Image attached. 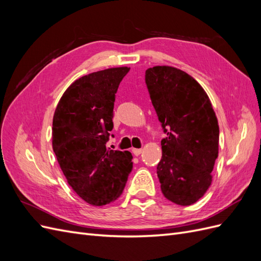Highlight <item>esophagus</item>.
Listing matches in <instances>:
<instances>
[{
  "label": "esophagus",
  "instance_id": "1",
  "mask_svg": "<svg viewBox=\"0 0 261 261\" xmlns=\"http://www.w3.org/2000/svg\"><path fill=\"white\" fill-rule=\"evenodd\" d=\"M133 153L135 155H139L141 152H143V149H137V148H133Z\"/></svg>",
  "mask_w": 261,
  "mask_h": 261
}]
</instances>
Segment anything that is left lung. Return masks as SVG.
<instances>
[{"mask_svg": "<svg viewBox=\"0 0 261 261\" xmlns=\"http://www.w3.org/2000/svg\"><path fill=\"white\" fill-rule=\"evenodd\" d=\"M150 99L167 137L156 174L162 194L189 206L211 185L219 150V125L202 87L183 70L154 66L146 70Z\"/></svg>", "mask_w": 261, "mask_h": 261, "instance_id": "1", "label": "left lung"}]
</instances>
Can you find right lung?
Masks as SVG:
<instances>
[{"instance_id":"obj_1","label":"right lung","mask_w":261,"mask_h":261,"mask_svg":"<svg viewBox=\"0 0 261 261\" xmlns=\"http://www.w3.org/2000/svg\"><path fill=\"white\" fill-rule=\"evenodd\" d=\"M129 69L115 67L83 76L68 87L53 116L52 147L58 162L75 193L92 206L117 199L133 170L129 151L107 148L115 93Z\"/></svg>"}]
</instances>
